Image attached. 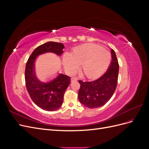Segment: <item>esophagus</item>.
Returning a JSON list of instances; mask_svg holds the SVG:
<instances>
[{
  "label": "esophagus",
  "mask_w": 149,
  "mask_h": 149,
  "mask_svg": "<svg viewBox=\"0 0 149 149\" xmlns=\"http://www.w3.org/2000/svg\"><path fill=\"white\" fill-rule=\"evenodd\" d=\"M78 80V79L77 78H72L71 79V83H73V82H74V81H76Z\"/></svg>",
  "instance_id": "esophagus-1"
}]
</instances>
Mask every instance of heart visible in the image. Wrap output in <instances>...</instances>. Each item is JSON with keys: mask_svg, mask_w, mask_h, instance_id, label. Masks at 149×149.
Wrapping results in <instances>:
<instances>
[{"mask_svg": "<svg viewBox=\"0 0 149 149\" xmlns=\"http://www.w3.org/2000/svg\"><path fill=\"white\" fill-rule=\"evenodd\" d=\"M111 53L98 45L88 43L74 48L70 55L65 54L62 63L70 74H74L81 65V70L89 79L101 76L109 66Z\"/></svg>", "mask_w": 149, "mask_h": 149, "instance_id": "heart-1", "label": "heart"}]
</instances>
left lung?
Listing matches in <instances>:
<instances>
[{"label": "left lung", "mask_w": 149, "mask_h": 149, "mask_svg": "<svg viewBox=\"0 0 149 149\" xmlns=\"http://www.w3.org/2000/svg\"><path fill=\"white\" fill-rule=\"evenodd\" d=\"M112 61L106 73L101 77L91 82L79 81L81 85L79 102L90 109L104 106L115 91L118 84L119 66L114 49H111Z\"/></svg>", "instance_id": "1"}]
</instances>
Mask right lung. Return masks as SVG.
<instances>
[{
    "label": "right lung",
    "mask_w": 149,
    "mask_h": 149,
    "mask_svg": "<svg viewBox=\"0 0 149 149\" xmlns=\"http://www.w3.org/2000/svg\"><path fill=\"white\" fill-rule=\"evenodd\" d=\"M64 48L61 43L47 42L36 48L26 62L25 71L26 89L35 104L45 111H56L61 107L65 92L70 83V77L58 73L55 78L43 82L36 74L35 62L38 56L47 53L60 56Z\"/></svg>",
    "instance_id": "right-lung-1"
}]
</instances>
